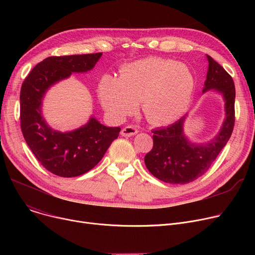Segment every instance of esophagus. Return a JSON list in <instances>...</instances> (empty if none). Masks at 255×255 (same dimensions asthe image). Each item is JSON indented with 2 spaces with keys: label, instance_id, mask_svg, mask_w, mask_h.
I'll return each instance as SVG.
<instances>
[{
  "label": "esophagus",
  "instance_id": "esophagus-1",
  "mask_svg": "<svg viewBox=\"0 0 255 255\" xmlns=\"http://www.w3.org/2000/svg\"><path fill=\"white\" fill-rule=\"evenodd\" d=\"M137 132H138V129L136 128V126L127 125L122 129V131H121V134L123 136H132V135H135Z\"/></svg>",
  "mask_w": 255,
  "mask_h": 255
}]
</instances>
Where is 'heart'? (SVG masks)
<instances>
[{"label": "heart", "instance_id": "obj_1", "mask_svg": "<svg viewBox=\"0 0 255 255\" xmlns=\"http://www.w3.org/2000/svg\"><path fill=\"white\" fill-rule=\"evenodd\" d=\"M195 90V77L188 66L172 60L148 58L123 67L119 77L103 76L98 92L104 109L123 119L140 103L152 124L178 120L188 109Z\"/></svg>", "mask_w": 255, "mask_h": 255}]
</instances>
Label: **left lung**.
<instances>
[{"instance_id": "1", "label": "left lung", "mask_w": 255, "mask_h": 255, "mask_svg": "<svg viewBox=\"0 0 255 255\" xmlns=\"http://www.w3.org/2000/svg\"><path fill=\"white\" fill-rule=\"evenodd\" d=\"M209 69L203 92L211 89L222 93L225 121L212 141L194 145L183 134L182 117L167 127L152 130L153 148L144 156L146 168L154 177L169 184H187L202 177L231 138L235 126L236 90L233 77L221 65L208 56Z\"/></svg>"}]
</instances>
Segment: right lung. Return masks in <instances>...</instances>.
I'll return each instance as SVG.
<instances>
[{
	"label": "right lung",
	"mask_w": 255,
	"mask_h": 255,
	"mask_svg": "<svg viewBox=\"0 0 255 255\" xmlns=\"http://www.w3.org/2000/svg\"><path fill=\"white\" fill-rule=\"evenodd\" d=\"M102 52L48 57L38 63L23 80L20 90V128L26 144L48 171L59 177L84 175L95 166L120 127H106L92 118L74 131L61 133L50 129L41 116V100L46 90L72 72L91 70Z\"/></svg>",
	"instance_id": "right-lung-1"
}]
</instances>
